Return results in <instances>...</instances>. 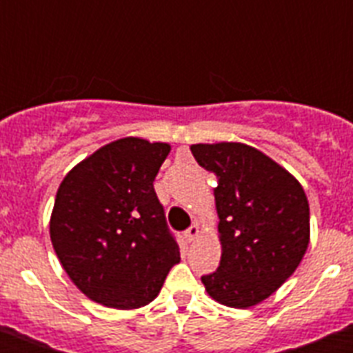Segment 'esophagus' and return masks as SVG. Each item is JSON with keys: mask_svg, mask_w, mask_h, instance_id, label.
<instances>
[{"mask_svg": "<svg viewBox=\"0 0 353 353\" xmlns=\"http://www.w3.org/2000/svg\"><path fill=\"white\" fill-rule=\"evenodd\" d=\"M198 236H199L198 224H192V226L189 228V230H187V232H185V239L189 240V242H194V240L198 239Z\"/></svg>", "mask_w": 353, "mask_h": 353, "instance_id": "34e87169", "label": "esophagus"}]
</instances>
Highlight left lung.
Segmentation results:
<instances>
[{
    "label": "left lung",
    "instance_id": "obj_1",
    "mask_svg": "<svg viewBox=\"0 0 353 353\" xmlns=\"http://www.w3.org/2000/svg\"><path fill=\"white\" fill-rule=\"evenodd\" d=\"M191 152L217 180L221 263L201 283L219 304L248 310L277 292L304 258L307 196L288 170L245 143H198Z\"/></svg>",
    "mask_w": 353,
    "mask_h": 353
}]
</instances>
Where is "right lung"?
Segmentation results:
<instances>
[{"label": "right lung", "instance_id": "obj_1", "mask_svg": "<svg viewBox=\"0 0 353 353\" xmlns=\"http://www.w3.org/2000/svg\"><path fill=\"white\" fill-rule=\"evenodd\" d=\"M170 143L111 141L77 162L56 192L49 235L72 283L93 302L138 310L180 261L154 180Z\"/></svg>", "mask_w": 353, "mask_h": 353}]
</instances>
